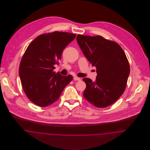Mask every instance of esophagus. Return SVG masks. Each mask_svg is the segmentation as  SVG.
<instances>
[{"label":"esophagus","mask_w":150,"mask_h":150,"mask_svg":"<svg viewBox=\"0 0 150 150\" xmlns=\"http://www.w3.org/2000/svg\"><path fill=\"white\" fill-rule=\"evenodd\" d=\"M74 80H80L81 79H80V78L77 77V76H74Z\"/></svg>","instance_id":"34e87169"}]
</instances>
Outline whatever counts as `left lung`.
Returning <instances> with one entry per match:
<instances>
[{
  "label": "left lung",
  "mask_w": 150,
  "mask_h": 150,
  "mask_svg": "<svg viewBox=\"0 0 150 150\" xmlns=\"http://www.w3.org/2000/svg\"><path fill=\"white\" fill-rule=\"evenodd\" d=\"M77 42L97 76L94 81L85 78L84 97L97 107L114 103L124 93L130 73L128 61L117 43L100 35H78Z\"/></svg>",
  "instance_id": "1"
}]
</instances>
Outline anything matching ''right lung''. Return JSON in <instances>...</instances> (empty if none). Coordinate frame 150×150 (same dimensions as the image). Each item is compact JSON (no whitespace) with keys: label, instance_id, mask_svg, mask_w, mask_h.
<instances>
[{"label":"right lung","instance_id":"1","mask_svg":"<svg viewBox=\"0 0 150 150\" xmlns=\"http://www.w3.org/2000/svg\"><path fill=\"white\" fill-rule=\"evenodd\" d=\"M76 34L54 31L38 36L25 51L19 67L23 91L29 100L40 107H46L60 97L72 80L56 73L63 50L75 38Z\"/></svg>","mask_w":150,"mask_h":150}]
</instances>
